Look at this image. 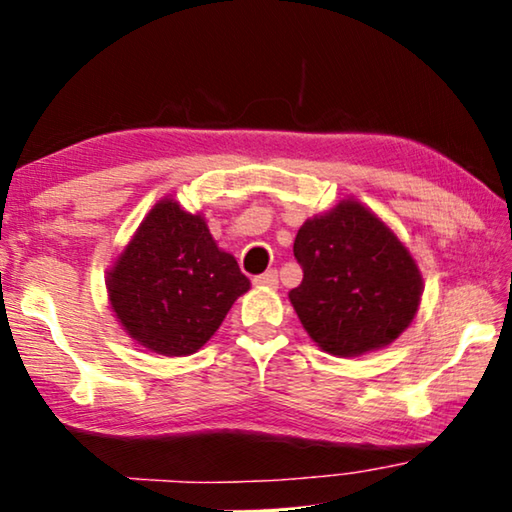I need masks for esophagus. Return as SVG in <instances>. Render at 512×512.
<instances>
[{
	"label": "esophagus",
	"mask_w": 512,
	"mask_h": 512,
	"mask_svg": "<svg viewBox=\"0 0 512 512\" xmlns=\"http://www.w3.org/2000/svg\"><path fill=\"white\" fill-rule=\"evenodd\" d=\"M254 285H258V288H270V290H276V288H279V272H276V270H267L265 274L256 276V279H254Z\"/></svg>",
	"instance_id": "1"
}]
</instances>
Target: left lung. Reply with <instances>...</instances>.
Instances as JSON below:
<instances>
[{"label":"left lung","mask_w":512,"mask_h":512,"mask_svg":"<svg viewBox=\"0 0 512 512\" xmlns=\"http://www.w3.org/2000/svg\"><path fill=\"white\" fill-rule=\"evenodd\" d=\"M303 281L290 303L312 342L337 357L389 346L411 326L423 274L393 229L355 197L312 215L294 238Z\"/></svg>","instance_id":"left-lung-1"}]
</instances>
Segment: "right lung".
<instances>
[{
    "label": "right lung",
    "instance_id": "obj_1",
    "mask_svg": "<svg viewBox=\"0 0 512 512\" xmlns=\"http://www.w3.org/2000/svg\"><path fill=\"white\" fill-rule=\"evenodd\" d=\"M249 285L204 215L184 211L173 197L152 206L105 276L121 328L166 357L200 351Z\"/></svg>",
    "mask_w": 512,
    "mask_h": 512
}]
</instances>
